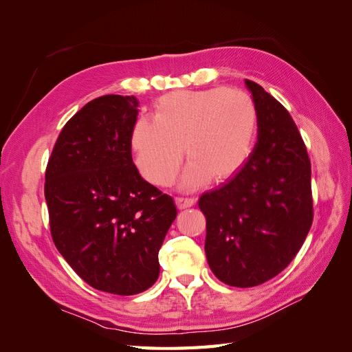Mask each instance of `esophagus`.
<instances>
[{"label":"esophagus","mask_w":352,"mask_h":352,"mask_svg":"<svg viewBox=\"0 0 352 352\" xmlns=\"http://www.w3.org/2000/svg\"><path fill=\"white\" fill-rule=\"evenodd\" d=\"M197 202L195 198H185V197H176V206L177 208L184 210V208H189L192 207Z\"/></svg>","instance_id":"34e87169"}]
</instances>
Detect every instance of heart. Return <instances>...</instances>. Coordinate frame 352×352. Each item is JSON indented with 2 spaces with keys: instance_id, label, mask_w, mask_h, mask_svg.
Masks as SVG:
<instances>
[{
  "instance_id": "1",
  "label": "heart",
  "mask_w": 352,
  "mask_h": 352,
  "mask_svg": "<svg viewBox=\"0 0 352 352\" xmlns=\"http://www.w3.org/2000/svg\"><path fill=\"white\" fill-rule=\"evenodd\" d=\"M154 119H138L129 136L133 162L154 185L173 184L189 162L180 188L194 190L211 177L225 180L250 160L258 127V111L247 92L226 88L176 91L154 105Z\"/></svg>"
}]
</instances>
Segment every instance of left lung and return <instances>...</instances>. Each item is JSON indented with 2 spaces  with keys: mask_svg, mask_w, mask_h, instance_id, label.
<instances>
[{
  "mask_svg": "<svg viewBox=\"0 0 352 352\" xmlns=\"http://www.w3.org/2000/svg\"><path fill=\"white\" fill-rule=\"evenodd\" d=\"M258 111V141L239 172L202 194L206 255L223 283L251 287L287 267L313 223L311 163L291 114L245 79Z\"/></svg>",
  "mask_w": 352,
  "mask_h": 352,
  "instance_id": "left-lung-1",
  "label": "left lung"
}]
</instances>
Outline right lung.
<instances>
[{
	"label": "right lung",
	"instance_id": "1",
	"mask_svg": "<svg viewBox=\"0 0 352 352\" xmlns=\"http://www.w3.org/2000/svg\"><path fill=\"white\" fill-rule=\"evenodd\" d=\"M138 105L133 95L89 101L61 129L45 172L57 250L88 285L116 295L155 283L158 251L177 214L173 198L133 164Z\"/></svg>",
	"mask_w": 352,
	"mask_h": 352
}]
</instances>
